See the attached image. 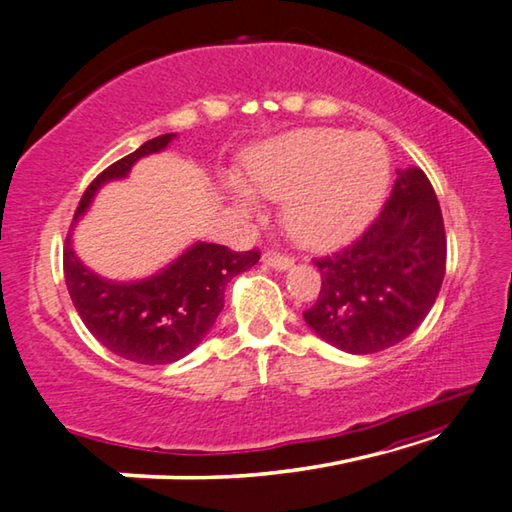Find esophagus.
Segmentation results:
<instances>
[{"mask_svg": "<svg viewBox=\"0 0 512 512\" xmlns=\"http://www.w3.org/2000/svg\"><path fill=\"white\" fill-rule=\"evenodd\" d=\"M264 264L273 266L277 270H286L293 266V259H290L286 253H277V250H268V253H264Z\"/></svg>", "mask_w": 512, "mask_h": 512, "instance_id": "esophagus-1", "label": "esophagus"}]
</instances>
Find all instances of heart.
<instances>
[{"label": "heart", "mask_w": 512, "mask_h": 512, "mask_svg": "<svg viewBox=\"0 0 512 512\" xmlns=\"http://www.w3.org/2000/svg\"><path fill=\"white\" fill-rule=\"evenodd\" d=\"M244 184L233 186L244 206L253 195L284 204L297 242L328 248L348 242L375 217L390 184V157L377 137L333 128H302L250 150Z\"/></svg>", "instance_id": "b5f03b06"}]
</instances>
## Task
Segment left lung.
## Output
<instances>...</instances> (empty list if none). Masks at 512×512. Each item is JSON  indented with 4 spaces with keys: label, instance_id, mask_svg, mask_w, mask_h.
Listing matches in <instances>:
<instances>
[{
    "label": "left lung",
    "instance_id": "8db88e82",
    "mask_svg": "<svg viewBox=\"0 0 512 512\" xmlns=\"http://www.w3.org/2000/svg\"><path fill=\"white\" fill-rule=\"evenodd\" d=\"M313 264L322 288L304 319L324 342L370 355L406 339L430 313L446 275L442 208L424 170H397L373 224Z\"/></svg>",
    "mask_w": 512,
    "mask_h": 512
}]
</instances>
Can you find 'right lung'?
Here are the masks:
<instances>
[{
	"label": "right lung",
	"mask_w": 512,
	"mask_h": 512,
	"mask_svg": "<svg viewBox=\"0 0 512 512\" xmlns=\"http://www.w3.org/2000/svg\"><path fill=\"white\" fill-rule=\"evenodd\" d=\"M175 133L148 139L135 153L99 173L79 199L73 224L108 179L126 177L139 157L168 146ZM73 228V226H70ZM259 262V250L235 253L228 246L197 242L144 282H106L64 244V277L70 299L99 344L137 364H170L197 348L224 308L226 284Z\"/></svg>",
	"instance_id": "add662e5"
}]
</instances>
